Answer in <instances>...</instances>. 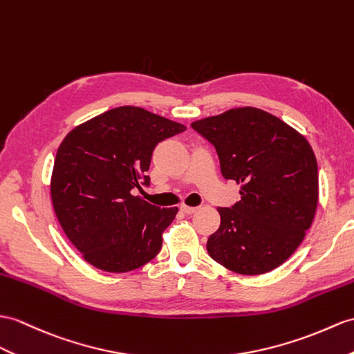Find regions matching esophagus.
<instances>
[{
	"instance_id": "34e87169",
	"label": "esophagus",
	"mask_w": 354,
	"mask_h": 354,
	"mask_svg": "<svg viewBox=\"0 0 354 354\" xmlns=\"http://www.w3.org/2000/svg\"><path fill=\"white\" fill-rule=\"evenodd\" d=\"M180 210H182L183 213H186V214H192V213H195L196 210H198V207H189V205H182L180 207Z\"/></svg>"
}]
</instances>
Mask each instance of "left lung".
I'll use <instances>...</instances> for the list:
<instances>
[{
  "mask_svg": "<svg viewBox=\"0 0 354 354\" xmlns=\"http://www.w3.org/2000/svg\"><path fill=\"white\" fill-rule=\"evenodd\" d=\"M191 126L214 145L223 178L242 185V200L218 209L221 225L207 240V252L240 274L277 269L314 221L318 168L311 145L278 117L251 106Z\"/></svg>",
  "mask_w": 354,
  "mask_h": 354,
  "instance_id": "8db88e82",
  "label": "left lung"
}]
</instances>
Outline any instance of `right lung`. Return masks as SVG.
Instances as JSON below:
<instances>
[{
    "mask_svg": "<svg viewBox=\"0 0 354 354\" xmlns=\"http://www.w3.org/2000/svg\"><path fill=\"white\" fill-rule=\"evenodd\" d=\"M186 131L138 106H118L76 126L59 144L50 198L59 225L85 261L123 273L156 257L177 207L160 209L132 189L150 185L156 145Z\"/></svg>",
    "mask_w": 354,
    "mask_h": 354,
    "instance_id": "right-lung-1",
    "label": "right lung"
}]
</instances>
